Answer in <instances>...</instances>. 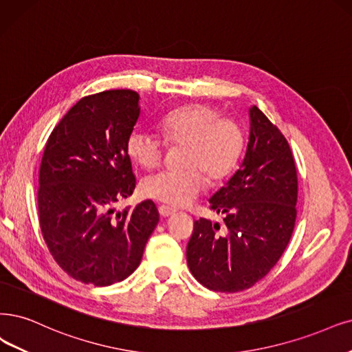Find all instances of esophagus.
Listing matches in <instances>:
<instances>
[{
	"mask_svg": "<svg viewBox=\"0 0 352 352\" xmlns=\"http://www.w3.org/2000/svg\"><path fill=\"white\" fill-rule=\"evenodd\" d=\"M158 210H160V214H161L162 217H168V216H171V214L175 213L174 209H171V207H168V206H164V204L158 207Z\"/></svg>",
	"mask_w": 352,
	"mask_h": 352,
	"instance_id": "1",
	"label": "esophagus"
}]
</instances>
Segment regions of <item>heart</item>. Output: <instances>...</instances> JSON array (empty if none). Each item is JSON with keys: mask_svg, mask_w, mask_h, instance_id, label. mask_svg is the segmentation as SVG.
I'll return each instance as SVG.
<instances>
[{"mask_svg": "<svg viewBox=\"0 0 352 352\" xmlns=\"http://www.w3.org/2000/svg\"><path fill=\"white\" fill-rule=\"evenodd\" d=\"M161 129L169 145L186 143L181 162L186 168L161 171L143 179L142 192L146 197L171 207L190 204L212 181L226 178L235 169L245 146L241 124L225 119L210 104H188L168 113ZM165 143L148 130L133 129L126 139V152L135 164L145 169L158 166Z\"/></svg>", "mask_w": 352, "mask_h": 352, "instance_id": "b5f03b06", "label": "heart"}]
</instances>
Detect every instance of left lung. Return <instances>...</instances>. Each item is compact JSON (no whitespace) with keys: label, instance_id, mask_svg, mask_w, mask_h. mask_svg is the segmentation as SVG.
Segmentation results:
<instances>
[{"label":"left lung","instance_id":"left-lung-1","mask_svg":"<svg viewBox=\"0 0 352 352\" xmlns=\"http://www.w3.org/2000/svg\"><path fill=\"white\" fill-rule=\"evenodd\" d=\"M238 171L210 197L223 226L200 219L187 245V264L204 287L235 293L252 287L277 264L296 223L297 173L289 142L256 106Z\"/></svg>","mask_w":352,"mask_h":352}]
</instances>
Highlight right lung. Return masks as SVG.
Returning a JSON list of instances; mask_svg holds the SVG:
<instances>
[{
    "label": "right lung",
    "mask_w": 352,
    "mask_h": 352,
    "mask_svg": "<svg viewBox=\"0 0 352 352\" xmlns=\"http://www.w3.org/2000/svg\"><path fill=\"white\" fill-rule=\"evenodd\" d=\"M139 98L132 89L81 98L52 130L38 173V222L52 256L68 276L97 287L132 274L160 222L152 200L114 209L136 187L126 139Z\"/></svg>",
    "instance_id": "right-lung-1"
}]
</instances>
